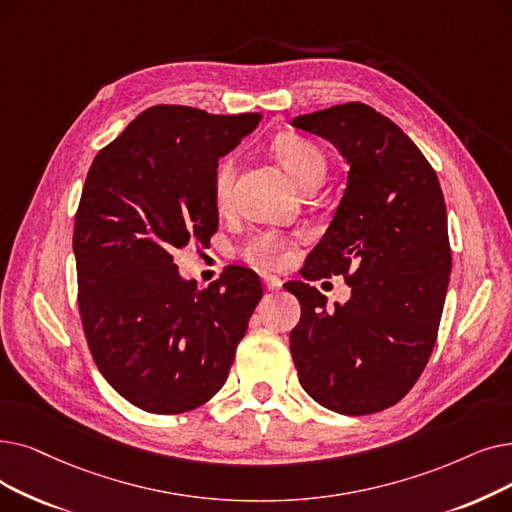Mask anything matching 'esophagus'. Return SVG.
Wrapping results in <instances>:
<instances>
[{
  "label": "esophagus",
  "instance_id": "1",
  "mask_svg": "<svg viewBox=\"0 0 512 512\" xmlns=\"http://www.w3.org/2000/svg\"><path fill=\"white\" fill-rule=\"evenodd\" d=\"M263 286H265V291L274 293V291H280V288H282V280L276 278V276H263Z\"/></svg>",
  "mask_w": 512,
  "mask_h": 512
}]
</instances>
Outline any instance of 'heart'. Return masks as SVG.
<instances>
[{"label":"heart","mask_w":512,"mask_h":512,"mask_svg":"<svg viewBox=\"0 0 512 512\" xmlns=\"http://www.w3.org/2000/svg\"><path fill=\"white\" fill-rule=\"evenodd\" d=\"M274 154L284 167V171L291 175V180L299 190L309 184H316L324 180L326 161L322 152L305 138L299 136H280L274 142ZM234 175L232 159H224L215 171V198L217 203H224L230 192ZM288 257V240L276 232H261L255 234L247 247H244V259L259 265L263 270H276Z\"/></svg>","instance_id":"1"}]
</instances>
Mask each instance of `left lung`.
<instances>
[{
  "instance_id": "obj_1",
  "label": "left lung",
  "mask_w": 512,
  "mask_h": 512,
  "mask_svg": "<svg viewBox=\"0 0 512 512\" xmlns=\"http://www.w3.org/2000/svg\"><path fill=\"white\" fill-rule=\"evenodd\" d=\"M293 127L335 144L349 165L328 230L305 259L307 280L347 276L351 297L295 280L291 330L299 383L332 412L362 416L402 399L425 370L452 272L448 213L437 175L416 144L374 108L347 102L299 115Z\"/></svg>"
}]
</instances>
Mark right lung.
Masks as SVG:
<instances>
[{
  "label": "right lung",
  "instance_id": "obj_1",
  "mask_svg": "<svg viewBox=\"0 0 512 512\" xmlns=\"http://www.w3.org/2000/svg\"><path fill=\"white\" fill-rule=\"evenodd\" d=\"M259 121L150 106L85 177L73 234L85 339L108 385L146 412L194 410L224 387L263 295L247 268L196 291L173 263L217 230L219 157Z\"/></svg>",
  "mask_w": 512,
  "mask_h": 512
}]
</instances>
